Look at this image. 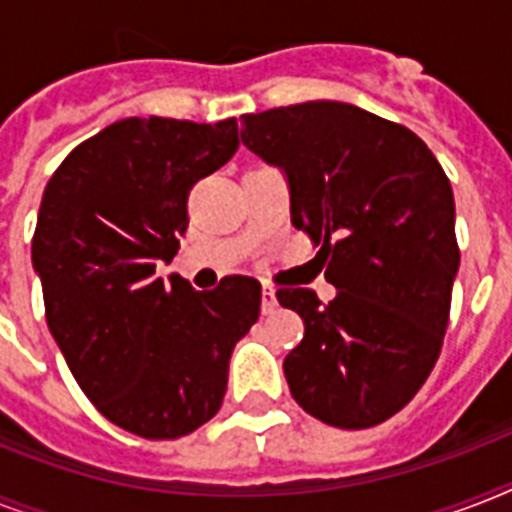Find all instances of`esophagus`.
<instances>
[{
	"label": "esophagus",
	"instance_id": "obj_1",
	"mask_svg": "<svg viewBox=\"0 0 512 512\" xmlns=\"http://www.w3.org/2000/svg\"><path fill=\"white\" fill-rule=\"evenodd\" d=\"M279 308V300H276V292L271 287H263V313L265 316H271L273 311Z\"/></svg>",
	"mask_w": 512,
	"mask_h": 512
}]
</instances>
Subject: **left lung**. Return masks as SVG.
<instances>
[{
  "instance_id": "8db88e82",
  "label": "left lung",
  "mask_w": 512,
  "mask_h": 512,
  "mask_svg": "<svg viewBox=\"0 0 512 512\" xmlns=\"http://www.w3.org/2000/svg\"><path fill=\"white\" fill-rule=\"evenodd\" d=\"M241 143L287 172L292 225L324 255L337 295L281 287L303 342L284 358L305 412L342 430L380 425L428 380L460 268L454 196L412 130L364 108L311 100L241 116Z\"/></svg>"
}]
</instances>
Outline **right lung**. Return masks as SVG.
Listing matches in <instances>:
<instances>
[{"label": "right lung", "mask_w": 512, "mask_h": 512, "mask_svg": "<svg viewBox=\"0 0 512 512\" xmlns=\"http://www.w3.org/2000/svg\"><path fill=\"white\" fill-rule=\"evenodd\" d=\"M239 148V124L122 119L52 172L31 260L68 369L106 420L180 438L223 404L233 345L260 316V281L209 292L156 279L188 228V193Z\"/></svg>", "instance_id": "obj_1"}]
</instances>
